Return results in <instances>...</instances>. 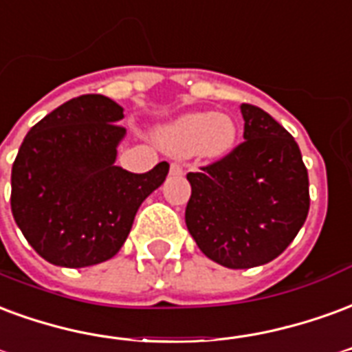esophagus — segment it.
Returning a JSON list of instances; mask_svg holds the SVG:
<instances>
[{
    "instance_id": "34e87169",
    "label": "esophagus",
    "mask_w": 352,
    "mask_h": 352,
    "mask_svg": "<svg viewBox=\"0 0 352 352\" xmlns=\"http://www.w3.org/2000/svg\"><path fill=\"white\" fill-rule=\"evenodd\" d=\"M170 174H173V176H182V174H184V168H182V165H178V163H173V165H170Z\"/></svg>"
}]
</instances>
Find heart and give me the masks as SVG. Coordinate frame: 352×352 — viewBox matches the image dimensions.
<instances>
[{
	"instance_id": "heart-1",
	"label": "heart",
	"mask_w": 352,
	"mask_h": 352,
	"mask_svg": "<svg viewBox=\"0 0 352 352\" xmlns=\"http://www.w3.org/2000/svg\"><path fill=\"white\" fill-rule=\"evenodd\" d=\"M157 140L173 155L195 153L204 159H219L234 146L236 123L227 114L191 112L161 127Z\"/></svg>"
}]
</instances>
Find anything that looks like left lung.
I'll list each match as a JSON object with an SVG mask.
<instances>
[{"instance_id":"8db88e82","label":"left lung","mask_w":352,"mask_h":352,"mask_svg":"<svg viewBox=\"0 0 352 352\" xmlns=\"http://www.w3.org/2000/svg\"><path fill=\"white\" fill-rule=\"evenodd\" d=\"M243 140L225 157L189 173L186 225L214 263L242 270L279 257L309 212V179L289 131L243 102Z\"/></svg>"}]
</instances>
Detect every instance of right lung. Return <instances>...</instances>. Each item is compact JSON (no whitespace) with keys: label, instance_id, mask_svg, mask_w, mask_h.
<instances>
[{"label":"right lung","instance_id":"obj_1","mask_svg":"<svg viewBox=\"0 0 352 352\" xmlns=\"http://www.w3.org/2000/svg\"><path fill=\"white\" fill-rule=\"evenodd\" d=\"M109 97L80 95L25 135L12 163L14 221L41 257L84 268L116 255L138 206L168 174L163 161L144 174L114 165L125 129Z\"/></svg>","mask_w":352,"mask_h":352}]
</instances>
